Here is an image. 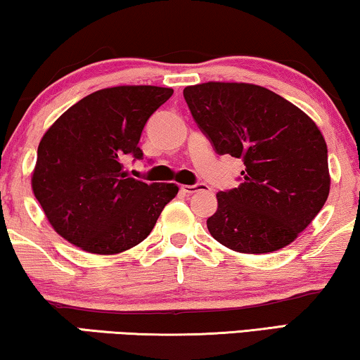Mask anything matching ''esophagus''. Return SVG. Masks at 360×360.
Listing matches in <instances>:
<instances>
[{"label":"esophagus","mask_w":360,"mask_h":360,"mask_svg":"<svg viewBox=\"0 0 360 360\" xmlns=\"http://www.w3.org/2000/svg\"><path fill=\"white\" fill-rule=\"evenodd\" d=\"M209 189V186H205V184H195V186H181V191L184 192V194H187V195H192V194H195V192H199V191H207Z\"/></svg>","instance_id":"esophagus-1"}]
</instances>
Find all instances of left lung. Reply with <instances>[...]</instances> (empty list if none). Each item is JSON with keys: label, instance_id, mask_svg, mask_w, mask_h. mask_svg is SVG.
I'll return each instance as SVG.
<instances>
[{"label": "left lung", "instance_id": "8db88e82", "mask_svg": "<svg viewBox=\"0 0 360 360\" xmlns=\"http://www.w3.org/2000/svg\"><path fill=\"white\" fill-rule=\"evenodd\" d=\"M184 99L217 153L245 163L241 184L217 194L210 235L248 255L290 245L330 194L328 148L316 124L257 84L209 81L186 86Z\"/></svg>", "mask_w": 360, "mask_h": 360}]
</instances>
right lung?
Listing matches in <instances>:
<instances>
[{
    "mask_svg": "<svg viewBox=\"0 0 360 360\" xmlns=\"http://www.w3.org/2000/svg\"><path fill=\"white\" fill-rule=\"evenodd\" d=\"M173 89L115 86L86 96L55 120L37 148L32 191L52 229L93 255H119L150 235L179 187L129 178L150 115Z\"/></svg>",
    "mask_w": 360,
    "mask_h": 360,
    "instance_id": "right-lung-1",
    "label": "right lung"
}]
</instances>
